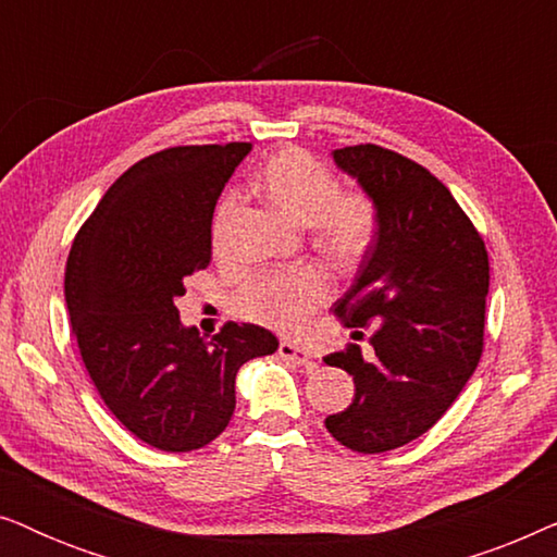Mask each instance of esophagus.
<instances>
[{
	"mask_svg": "<svg viewBox=\"0 0 557 557\" xmlns=\"http://www.w3.org/2000/svg\"><path fill=\"white\" fill-rule=\"evenodd\" d=\"M278 355L284 357V360H292V362H296V364H307V362L311 360V355H309L307 347L294 345V342H288V339H284V342H281V345H278Z\"/></svg>",
	"mask_w": 557,
	"mask_h": 557,
	"instance_id": "1",
	"label": "esophagus"
}]
</instances>
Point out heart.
<instances>
[{
    "label": "heart",
    "instance_id": "heart-1",
    "mask_svg": "<svg viewBox=\"0 0 557 557\" xmlns=\"http://www.w3.org/2000/svg\"><path fill=\"white\" fill-rule=\"evenodd\" d=\"M258 189L273 208L296 223L309 225L317 248L337 263H352L370 248L375 235V205L362 193H339L337 177L301 149L273 154L258 172ZM235 215V200L225 197L215 212L212 235L223 238ZM322 271L294 269L256 278L240 296V309L265 324L294 330L326 299Z\"/></svg>",
    "mask_w": 557,
    "mask_h": 557
}]
</instances>
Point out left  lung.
I'll use <instances>...</instances> for the list:
<instances>
[{
  "mask_svg": "<svg viewBox=\"0 0 557 557\" xmlns=\"http://www.w3.org/2000/svg\"><path fill=\"white\" fill-rule=\"evenodd\" d=\"M332 157L375 205L377 227L334 304L347 326L372 322L370 352L347 345L324 357L355 380L352 403L324 425L352 451L383 454L423 436L474 375L490 256L448 187L413 159L375 144Z\"/></svg>",
  "mask_w": 557,
  "mask_h": 557,
  "instance_id": "8db88e82",
  "label": "left lung"
}]
</instances>
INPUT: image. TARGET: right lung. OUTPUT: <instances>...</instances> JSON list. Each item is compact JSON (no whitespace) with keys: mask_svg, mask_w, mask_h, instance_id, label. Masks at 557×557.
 I'll list each match as a JSON object with an SVG mask.
<instances>
[{"mask_svg":"<svg viewBox=\"0 0 557 557\" xmlns=\"http://www.w3.org/2000/svg\"><path fill=\"white\" fill-rule=\"evenodd\" d=\"M248 141L157 151L109 187L75 235L65 304L106 408L144 444L185 454L231 423L235 375L278 339L227 322L212 339L185 326V278L208 269L212 212Z\"/></svg>","mask_w":557,"mask_h":557,"instance_id":"right-lung-1","label":"right lung"}]
</instances>
